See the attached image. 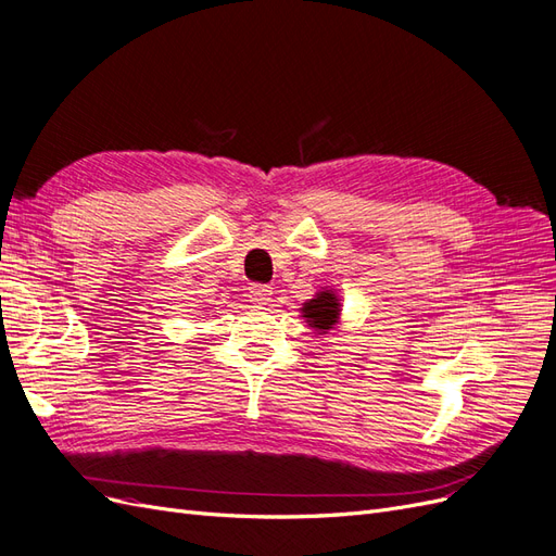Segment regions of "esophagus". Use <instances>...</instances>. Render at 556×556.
I'll list each match as a JSON object with an SVG mask.
<instances>
[{
  "label": "esophagus",
  "instance_id": "esophagus-1",
  "mask_svg": "<svg viewBox=\"0 0 556 556\" xmlns=\"http://www.w3.org/2000/svg\"><path fill=\"white\" fill-rule=\"evenodd\" d=\"M271 294H274L271 288H266V285H252L248 292L252 304H257V306H266L268 301H271Z\"/></svg>",
  "mask_w": 556,
  "mask_h": 556
}]
</instances>
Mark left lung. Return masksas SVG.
I'll use <instances>...</instances> for the list:
<instances>
[{
	"instance_id": "left-lung-1",
	"label": "left lung",
	"mask_w": 556,
	"mask_h": 556,
	"mask_svg": "<svg viewBox=\"0 0 556 556\" xmlns=\"http://www.w3.org/2000/svg\"><path fill=\"white\" fill-rule=\"evenodd\" d=\"M299 311L315 333H329L341 325V296L329 288L317 290L315 296L301 304Z\"/></svg>"
}]
</instances>
